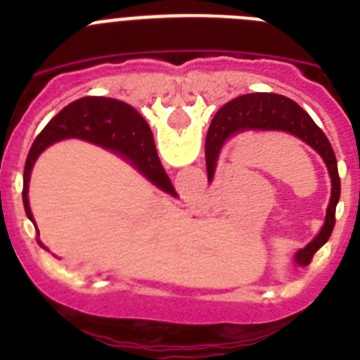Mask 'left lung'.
<instances>
[{"instance_id": "1", "label": "left lung", "mask_w": 360, "mask_h": 360, "mask_svg": "<svg viewBox=\"0 0 360 360\" xmlns=\"http://www.w3.org/2000/svg\"><path fill=\"white\" fill-rule=\"evenodd\" d=\"M248 130H280L288 132L310 146L327 164L330 175V200L327 214H325L323 228L319 230L316 239L310 240L304 248L297 250V265H308L312 262L314 254L329 240L333 228H335V213L338 200H340V177H338V164L330 141L323 134L314 120L291 98L274 95V93H250L243 95L217 112L214 120L209 127L207 140H205V164H207V179L211 181L217 168L219 153L226 140Z\"/></svg>"}]
</instances>
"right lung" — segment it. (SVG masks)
Here are the masks:
<instances>
[{
	"label": "right lung",
	"mask_w": 360,
	"mask_h": 360,
	"mask_svg": "<svg viewBox=\"0 0 360 360\" xmlns=\"http://www.w3.org/2000/svg\"><path fill=\"white\" fill-rule=\"evenodd\" d=\"M65 138H80V140L103 146L104 149L120 153L121 157H124L132 166L140 169L153 185L172 196H177L168 174L164 172L162 164L158 160L151 129L146 120L132 106L115 101V98L84 97L65 106L41 130V134L37 136L31 146L24 168L22 200H24L25 214L33 224H35V220H33L30 200H27L31 169H33L37 157L48 146L65 140Z\"/></svg>",
	"instance_id": "obj_1"
}]
</instances>
